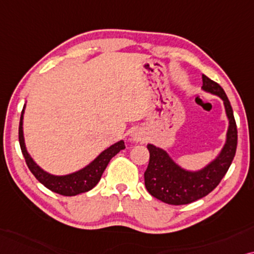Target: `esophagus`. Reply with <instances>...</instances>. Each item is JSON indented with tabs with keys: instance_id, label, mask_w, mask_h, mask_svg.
<instances>
[{
	"instance_id": "1",
	"label": "esophagus",
	"mask_w": 254,
	"mask_h": 254,
	"mask_svg": "<svg viewBox=\"0 0 254 254\" xmlns=\"http://www.w3.org/2000/svg\"><path fill=\"white\" fill-rule=\"evenodd\" d=\"M131 136H132L134 141L144 140V132H143V131L138 130V129L137 130H133L132 133H131Z\"/></svg>"
}]
</instances>
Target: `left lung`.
Returning a JSON list of instances; mask_svg holds the SVG:
<instances>
[{
  "instance_id": "1",
  "label": "left lung",
  "mask_w": 254,
  "mask_h": 254,
  "mask_svg": "<svg viewBox=\"0 0 254 254\" xmlns=\"http://www.w3.org/2000/svg\"><path fill=\"white\" fill-rule=\"evenodd\" d=\"M202 89L223 100L229 120L226 140L222 151L200 171H187L179 166L165 150L147 144L150 161L144 173L145 187L155 198L167 204L181 205L200 200L219 185L235 158L237 148V125L233 110L223 88L217 82L202 75Z\"/></svg>"
}]
</instances>
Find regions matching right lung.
<instances>
[{
    "mask_svg": "<svg viewBox=\"0 0 254 254\" xmlns=\"http://www.w3.org/2000/svg\"><path fill=\"white\" fill-rule=\"evenodd\" d=\"M25 106L22 110L21 121H19V129H18V139L23 157L25 159L26 165L29 170L35 175L37 180L40 184H43L46 188L52 190L57 194L64 196H75L81 192H86L90 189H93L99 184L101 177H102L104 170H106L108 164L111 160V158L115 157L121 150H124L125 145L123 140L117 141L107 150H104L99 157L94 159L89 165L82 170L74 172V173L67 175H53L42 170L38 165L33 161V159L30 157L25 147L24 136H23V114H24Z\"/></svg>",
    "mask_w": 254,
    "mask_h": 254,
    "instance_id": "add662e5",
    "label": "right lung"
}]
</instances>
